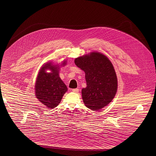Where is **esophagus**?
<instances>
[{"mask_svg": "<svg viewBox=\"0 0 156 156\" xmlns=\"http://www.w3.org/2000/svg\"><path fill=\"white\" fill-rule=\"evenodd\" d=\"M79 89H78V88L72 89V91H73V92H76V93L78 92H79Z\"/></svg>", "mask_w": 156, "mask_h": 156, "instance_id": "obj_1", "label": "esophagus"}]
</instances>
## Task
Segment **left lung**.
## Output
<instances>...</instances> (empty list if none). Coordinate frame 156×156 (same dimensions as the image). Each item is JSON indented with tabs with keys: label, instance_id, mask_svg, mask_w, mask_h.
<instances>
[{
	"label": "left lung",
	"instance_id": "left-lung-1",
	"mask_svg": "<svg viewBox=\"0 0 156 156\" xmlns=\"http://www.w3.org/2000/svg\"><path fill=\"white\" fill-rule=\"evenodd\" d=\"M85 73L87 87L82 89L85 105L98 111L109 105L117 91V77L110 60L98 52H91L74 60Z\"/></svg>",
	"mask_w": 156,
	"mask_h": 156
}]
</instances>
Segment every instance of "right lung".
I'll return each instance as SVG.
<instances>
[{
	"instance_id": "obj_1",
	"label": "right lung",
	"mask_w": 156,
	"mask_h": 156,
	"mask_svg": "<svg viewBox=\"0 0 156 156\" xmlns=\"http://www.w3.org/2000/svg\"><path fill=\"white\" fill-rule=\"evenodd\" d=\"M66 64V61H64L62 65ZM59 67L51 62L45 64L38 73L35 83L36 97L47 108L50 109L58 106L68 90L59 76ZM48 69L52 71L50 73L46 72Z\"/></svg>"
}]
</instances>
